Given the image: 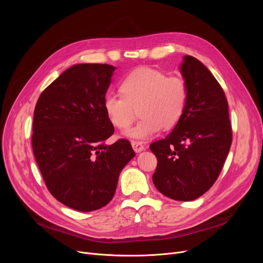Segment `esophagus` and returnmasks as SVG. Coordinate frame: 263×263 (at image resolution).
I'll use <instances>...</instances> for the list:
<instances>
[{
    "mask_svg": "<svg viewBox=\"0 0 263 263\" xmlns=\"http://www.w3.org/2000/svg\"><path fill=\"white\" fill-rule=\"evenodd\" d=\"M131 145L134 149L135 153H141V151H143L145 149V146L142 142H137V141H132L131 142Z\"/></svg>",
    "mask_w": 263,
    "mask_h": 263,
    "instance_id": "34e87169",
    "label": "esophagus"
}]
</instances>
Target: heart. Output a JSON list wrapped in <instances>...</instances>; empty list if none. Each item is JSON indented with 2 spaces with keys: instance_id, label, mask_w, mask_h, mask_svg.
Returning a JSON list of instances; mask_svg holds the SVG:
<instances>
[{
  "instance_id": "b5f03b06",
  "label": "heart",
  "mask_w": 263,
  "mask_h": 263,
  "mask_svg": "<svg viewBox=\"0 0 263 263\" xmlns=\"http://www.w3.org/2000/svg\"><path fill=\"white\" fill-rule=\"evenodd\" d=\"M121 93L108 92L103 99L104 112L114 127L127 129L139 107L142 117L124 132L133 140L145 141L162 127L172 129L180 121L189 101V86L183 77L168 76L161 69L139 67L120 83Z\"/></svg>"
}]
</instances>
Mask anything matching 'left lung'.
<instances>
[{
  "instance_id": "1",
  "label": "left lung",
  "mask_w": 263,
  "mask_h": 263,
  "mask_svg": "<svg viewBox=\"0 0 263 263\" xmlns=\"http://www.w3.org/2000/svg\"><path fill=\"white\" fill-rule=\"evenodd\" d=\"M189 86L184 114L172 133L150 145L158 159L153 181L163 195L194 200L216 181L232 142L228 101L219 83L201 62L183 58Z\"/></svg>"
}]
</instances>
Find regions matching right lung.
<instances>
[{
	"instance_id": "right-lung-1",
	"label": "right lung",
	"mask_w": 263,
	"mask_h": 263,
	"mask_svg": "<svg viewBox=\"0 0 263 263\" xmlns=\"http://www.w3.org/2000/svg\"><path fill=\"white\" fill-rule=\"evenodd\" d=\"M114 66L80 64L43 91L34 110L32 147L45 183L60 202L77 211L98 210L112 200L122 168L135 153L114 133L103 99Z\"/></svg>"
}]
</instances>
